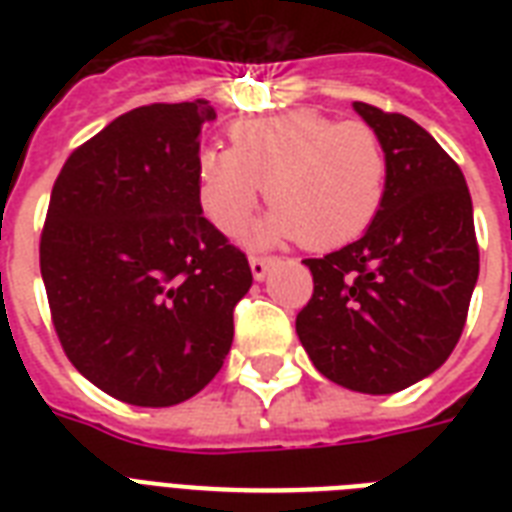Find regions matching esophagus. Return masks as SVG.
Here are the masks:
<instances>
[{
  "instance_id": "esophagus-1",
  "label": "esophagus",
  "mask_w": 512,
  "mask_h": 512,
  "mask_svg": "<svg viewBox=\"0 0 512 512\" xmlns=\"http://www.w3.org/2000/svg\"><path fill=\"white\" fill-rule=\"evenodd\" d=\"M273 263H276L273 257H249V268H252V276H255L257 281H263L265 276H268Z\"/></svg>"
}]
</instances>
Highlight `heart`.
I'll list each match as a JSON object with an SVG mask.
<instances>
[{"instance_id": "obj_1", "label": "heart", "mask_w": 512, "mask_h": 512, "mask_svg": "<svg viewBox=\"0 0 512 512\" xmlns=\"http://www.w3.org/2000/svg\"><path fill=\"white\" fill-rule=\"evenodd\" d=\"M228 138L233 148L204 146L196 156L201 209L228 236L247 223L265 183L276 207L255 225L257 244L342 247L372 225L385 201L388 156L366 122L292 108L239 119Z\"/></svg>"}]
</instances>
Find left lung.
<instances>
[{
  "label": "left lung",
  "mask_w": 512,
  "mask_h": 512,
  "mask_svg": "<svg viewBox=\"0 0 512 512\" xmlns=\"http://www.w3.org/2000/svg\"><path fill=\"white\" fill-rule=\"evenodd\" d=\"M388 156L380 212L348 247L311 257L313 297L297 337L342 388L385 396L428 377L462 335L478 281L465 175L404 114L353 103Z\"/></svg>",
  "instance_id": "8db88e82"
}]
</instances>
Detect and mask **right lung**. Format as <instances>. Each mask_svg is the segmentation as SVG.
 I'll use <instances>...</instances> for the list:
<instances>
[{"mask_svg":"<svg viewBox=\"0 0 512 512\" xmlns=\"http://www.w3.org/2000/svg\"><path fill=\"white\" fill-rule=\"evenodd\" d=\"M209 100L127 111L68 156L39 265L68 361L132 406H175L223 366L252 287L241 249L201 215Z\"/></svg>","mask_w":512,"mask_h":512,"instance_id":"1","label":"right lung"}]
</instances>
